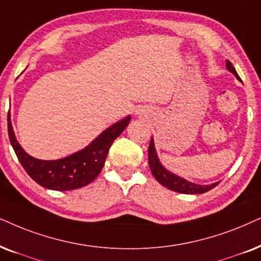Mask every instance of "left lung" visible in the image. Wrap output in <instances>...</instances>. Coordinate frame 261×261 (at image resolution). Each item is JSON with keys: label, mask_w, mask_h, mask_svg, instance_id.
<instances>
[{"label": "left lung", "mask_w": 261, "mask_h": 261, "mask_svg": "<svg viewBox=\"0 0 261 261\" xmlns=\"http://www.w3.org/2000/svg\"><path fill=\"white\" fill-rule=\"evenodd\" d=\"M226 69L234 74L239 80H241L240 79L239 74L236 73L234 66H232V63L230 62V61H226ZM148 164H150L152 175L154 176L155 180L160 182L162 186H164V187H167L169 189H171V191L177 192V193H184V194H201V193L211 191L212 188H215L216 186L219 184V182H215V184L206 185V186L197 185L185 180V178L172 174L170 171H168L167 169L161 164L160 158H158L157 152H155V148H154L153 138L151 139L150 146H148Z\"/></svg>", "instance_id": "left-lung-1"}]
</instances>
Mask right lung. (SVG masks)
I'll use <instances>...</instances> for the list:
<instances>
[{"instance_id":"obj_1","label":"right lung","mask_w":261,"mask_h":261,"mask_svg":"<svg viewBox=\"0 0 261 261\" xmlns=\"http://www.w3.org/2000/svg\"><path fill=\"white\" fill-rule=\"evenodd\" d=\"M8 135L16 157L32 180L44 188L54 191H72L91 184L99 175L114 140L124 130L130 116L122 118L107 128L81 151L56 161H42L27 154L16 140L11 114L8 113Z\"/></svg>"}]
</instances>
